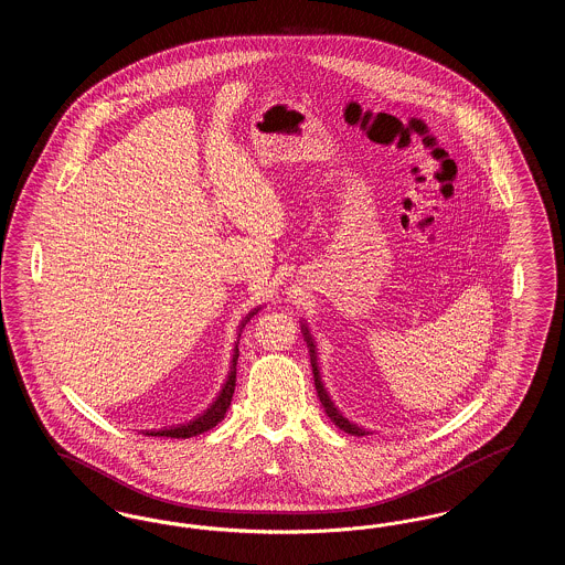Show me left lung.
Wrapping results in <instances>:
<instances>
[{"label":"left lung","mask_w":565,"mask_h":565,"mask_svg":"<svg viewBox=\"0 0 565 565\" xmlns=\"http://www.w3.org/2000/svg\"><path fill=\"white\" fill-rule=\"evenodd\" d=\"M300 332H302V337H305V341H307V348H309V353H311V366H313V379H316V390H318V398H320V403H322L323 411H326V415L330 417V422L337 426V428H341L343 431H348L351 436H364L366 430H362L360 426H355V424H351L350 419L334 406V403L330 401V394L326 392V387H323L322 379H320V371H318V353H316V341H313V337H311V332H309V326L307 323L300 322Z\"/></svg>","instance_id":"8db88e82"}]
</instances>
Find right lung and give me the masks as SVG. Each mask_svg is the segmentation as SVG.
Returning <instances> with one entry per match:
<instances>
[{
  "instance_id": "add662e5",
  "label": "right lung",
  "mask_w": 565,
  "mask_h": 565,
  "mask_svg": "<svg viewBox=\"0 0 565 565\" xmlns=\"http://www.w3.org/2000/svg\"><path fill=\"white\" fill-rule=\"evenodd\" d=\"M258 311H260V307H258V309H252V311L243 318L242 323H239V328H237V332H239V334H237L235 350H233L231 373L226 376V383H224V387L220 390V394H217V398H215L214 403L210 404V406H207L199 417H194L190 424L178 426V428H167V430L146 431V436L190 438V436H196V434H203V431L212 430L214 426H217V424L224 419V415H226V411H228V406H231V401H233V394H235V383H237V358H239V339H242L243 328H245V323L249 322Z\"/></svg>"
}]
</instances>
